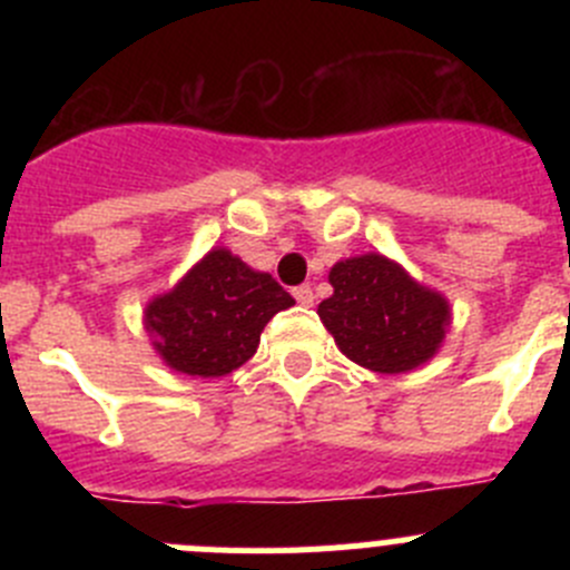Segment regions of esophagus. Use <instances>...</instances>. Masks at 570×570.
<instances>
[{"label":"esophagus","mask_w":570,"mask_h":570,"mask_svg":"<svg viewBox=\"0 0 570 570\" xmlns=\"http://www.w3.org/2000/svg\"><path fill=\"white\" fill-rule=\"evenodd\" d=\"M292 295H295V301L301 303V306H314V292H312V286H308V284L297 286V289L292 292Z\"/></svg>","instance_id":"34e87169"}]
</instances>
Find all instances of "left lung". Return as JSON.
Segmentation results:
<instances>
[{"mask_svg":"<svg viewBox=\"0 0 570 570\" xmlns=\"http://www.w3.org/2000/svg\"><path fill=\"white\" fill-rule=\"evenodd\" d=\"M327 281L333 295L320 303L322 325L358 366L402 375L428 364L444 344L452 308L441 292L419 284L383 253L342 258Z\"/></svg>","mask_w":570,"mask_h":570,"instance_id":"1","label":"left lung"}]
</instances>
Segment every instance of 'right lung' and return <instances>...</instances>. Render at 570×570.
<instances>
[{"label": "right lung", "instance_id": "obj_1", "mask_svg": "<svg viewBox=\"0 0 570 570\" xmlns=\"http://www.w3.org/2000/svg\"><path fill=\"white\" fill-rule=\"evenodd\" d=\"M289 306L295 301L273 275L228 248H212L174 289L146 303L142 327L168 370L226 377L256 353L264 325Z\"/></svg>", "mask_w": 570, "mask_h": 570}]
</instances>
